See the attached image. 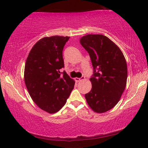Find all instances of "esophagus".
I'll use <instances>...</instances> for the list:
<instances>
[{"label":"esophagus","mask_w":148,"mask_h":148,"mask_svg":"<svg viewBox=\"0 0 148 148\" xmlns=\"http://www.w3.org/2000/svg\"><path fill=\"white\" fill-rule=\"evenodd\" d=\"M84 79H85V77H84V76H83L82 78H77V77L75 78V81L76 82H79L80 81L84 80Z\"/></svg>","instance_id":"obj_1"}]
</instances>
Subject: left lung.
Segmentation results:
<instances>
[{"label": "left lung", "mask_w": 148, "mask_h": 148, "mask_svg": "<svg viewBox=\"0 0 148 148\" xmlns=\"http://www.w3.org/2000/svg\"><path fill=\"white\" fill-rule=\"evenodd\" d=\"M79 41L94 69L90 78L92 90L85 98L95 112H106L116 106L126 87V60L119 46L102 34H88Z\"/></svg>", "instance_id": "8db88e82"}]
</instances>
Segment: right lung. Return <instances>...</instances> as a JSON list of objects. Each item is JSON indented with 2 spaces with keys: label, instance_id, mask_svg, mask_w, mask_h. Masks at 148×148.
I'll return each instance as SVG.
<instances>
[{
  "label": "right lung",
  "instance_id": "1",
  "mask_svg": "<svg viewBox=\"0 0 148 148\" xmlns=\"http://www.w3.org/2000/svg\"><path fill=\"white\" fill-rule=\"evenodd\" d=\"M69 36L44 37L35 44L26 60L24 81L36 104L45 112L54 114L65 104L74 88L75 81L65 71L62 50Z\"/></svg>",
  "mask_w": 148,
  "mask_h": 148
}]
</instances>
